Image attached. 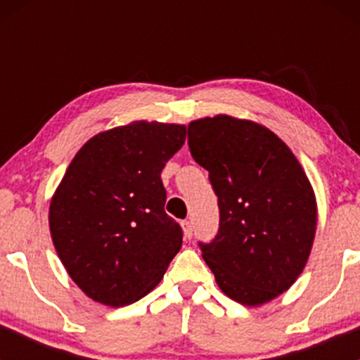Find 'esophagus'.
Wrapping results in <instances>:
<instances>
[{
  "mask_svg": "<svg viewBox=\"0 0 360 360\" xmlns=\"http://www.w3.org/2000/svg\"><path fill=\"white\" fill-rule=\"evenodd\" d=\"M183 231L184 237L191 238V235H193V224H191V221H183Z\"/></svg>",
  "mask_w": 360,
  "mask_h": 360,
  "instance_id": "esophagus-1",
  "label": "esophagus"
}]
</instances>
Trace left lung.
<instances>
[{
	"label": "left lung",
	"instance_id": "left-lung-1",
	"mask_svg": "<svg viewBox=\"0 0 360 360\" xmlns=\"http://www.w3.org/2000/svg\"><path fill=\"white\" fill-rule=\"evenodd\" d=\"M188 144L217 195L219 230L198 245L221 291L248 307L288 291L317 226V202L297 158L266 127L228 115L191 122Z\"/></svg>",
	"mask_w": 360,
	"mask_h": 360
}]
</instances>
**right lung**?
I'll list each match as a JSON object with an SVG mask.
<instances>
[{"label": "right lung", "instance_id": "1", "mask_svg": "<svg viewBox=\"0 0 360 360\" xmlns=\"http://www.w3.org/2000/svg\"><path fill=\"white\" fill-rule=\"evenodd\" d=\"M186 127L132 122L86 141L50 202L53 245L75 284L94 301L125 307L153 291L183 245L163 210V167Z\"/></svg>", "mask_w": 360, "mask_h": 360}]
</instances>
